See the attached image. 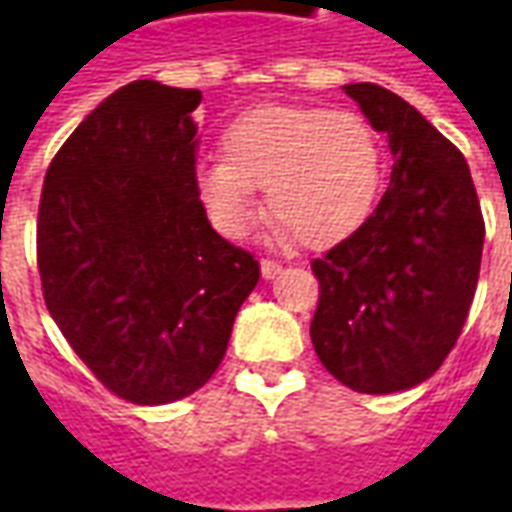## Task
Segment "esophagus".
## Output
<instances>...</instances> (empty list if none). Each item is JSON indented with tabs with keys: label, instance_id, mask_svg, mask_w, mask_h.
Instances as JSON below:
<instances>
[{
	"label": "esophagus",
	"instance_id": "34e87169",
	"mask_svg": "<svg viewBox=\"0 0 512 512\" xmlns=\"http://www.w3.org/2000/svg\"><path fill=\"white\" fill-rule=\"evenodd\" d=\"M279 271H282V266L274 263V260H260V274H263V279H274Z\"/></svg>",
	"mask_w": 512,
	"mask_h": 512
}]
</instances>
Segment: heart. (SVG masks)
Returning a JSON list of instances; mask_svg holds the SVG:
<instances>
[{"label":"heart","instance_id":"obj_1","mask_svg":"<svg viewBox=\"0 0 512 512\" xmlns=\"http://www.w3.org/2000/svg\"><path fill=\"white\" fill-rule=\"evenodd\" d=\"M197 197L224 238H244L263 211L279 238L340 244L373 213L384 186V147L356 112L326 106L263 104L222 134V158L197 167Z\"/></svg>","mask_w":512,"mask_h":512}]
</instances>
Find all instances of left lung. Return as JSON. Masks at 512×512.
I'll return each mask as SVG.
<instances>
[{
  "label": "left lung",
  "instance_id": "1",
  "mask_svg": "<svg viewBox=\"0 0 512 512\" xmlns=\"http://www.w3.org/2000/svg\"><path fill=\"white\" fill-rule=\"evenodd\" d=\"M392 153L389 186L367 222L312 260L321 285L310 337L321 365L362 395L422 384L472 307L485 222L458 147L378 84H345Z\"/></svg>",
  "mask_w": 512,
  "mask_h": 512
}]
</instances>
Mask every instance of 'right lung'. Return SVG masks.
Masks as SVG:
<instances>
[{
    "instance_id": "right-lung-1",
    "label": "right lung",
    "mask_w": 512,
    "mask_h": 512,
    "mask_svg": "<svg viewBox=\"0 0 512 512\" xmlns=\"http://www.w3.org/2000/svg\"><path fill=\"white\" fill-rule=\"evenodd\" d=\"M200 101L153 79L120 87L65 139L40 194L51 318L93 376L139 406L208 384L260 279L197 197Z\"/></svg>"
}]
</instances>
